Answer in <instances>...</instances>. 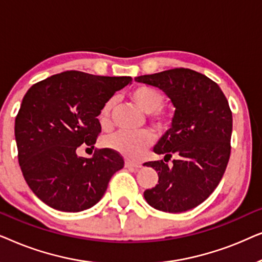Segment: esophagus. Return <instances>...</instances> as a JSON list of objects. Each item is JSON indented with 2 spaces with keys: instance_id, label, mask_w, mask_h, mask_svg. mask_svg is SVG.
Instances as JSON below:
<instances>
[{
  "instance_id": "1",
  "label": "esophagus",
  "mask_w": 262,
  "mask_h": 262,
  "mask_svg": "<svg viewBox=\"0 0 262 262\" xmlns=\"http://www.w3.org/2000/svg\"><path fill=\"white\" fill-rule=\"evenodd\" d=\"M125 167L126 168H141V163L131 162V161H125Z\"/></svg>"
}]
</instances>
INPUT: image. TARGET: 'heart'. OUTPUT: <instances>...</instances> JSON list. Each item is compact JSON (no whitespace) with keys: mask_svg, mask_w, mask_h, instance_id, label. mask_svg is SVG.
I'll use <instances>...</instances> for the list:
<instances>
[{"mask_svg":"<svg viewBox=\"0 0 262 262\" xmlns=\"http://www.w3.org/2000/svg\"><path fill=\"white\" fill-rule=\"evenodd\" d=\"M130 99L135 102L143 112L149 113L150 119L156 124L161 130H166L170 126L171 117L169 113L162 108L164 103V95L159 89L151 85L141 84L135 87L130 92ZM114 106V100L110 99L103 103L100 110L98 119L100 125L103 128L108 127L111 123V112ZM155 142V135L151 131L144 130L136 134H127V132H118L111 136L106 141L108 148L114 151L121 154L127 159H139L145 150L152 145Z\"/></svg>","mask_w":262,"mask_h":262,"instance_id":"heart-1","label":"heart"}]
</instances>
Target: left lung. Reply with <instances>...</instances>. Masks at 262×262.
<instances>
[{
	"label": "left lung",
	"instance_id": "1",
	"mask_svg": "<svg viewBox=\"0 0 262 262\" xmlns=\"http://www.w3.org/2000/svg\"><path fill=\"white\" fill-rule=\"evenodd\" d=\"M160 88L175 107L171 127L154 148L163 160L144 163L159 174V184L146 189L150 206L164 212H184L209 198L223 178L230 157L232 113L216 82L185 68L135 77Z\"/></svg>",
	"mask_w": 262,
	"mask_h": 262
}]
</instances>
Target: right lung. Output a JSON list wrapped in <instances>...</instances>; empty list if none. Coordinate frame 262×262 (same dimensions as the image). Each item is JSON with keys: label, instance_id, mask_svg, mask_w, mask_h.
<instances>
[{"label": "right lung", "instance_id": "right-lung-1", "mask_svg": "<svg viewBox=\"0 0 262 262\" xmlns=\"http://www.w3.org/2000/svg\"><path fill=\"white\" fill-rule=\"evenodd\" d=\"M131 81L71 70L28 89L15 118L17 159L27 185L46 205L66 212L87 210L124 167L112 149L95 150L91 159L77 156L76 149H94L101 132L100 110Z\"/></svg>", "mask_w": 262, "mask_h": 262}]
</instances>
